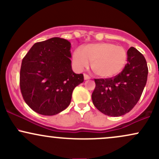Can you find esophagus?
<instances>
[{
	"mask_svg": "<svg viewBox=\"0 0 159 159\" xmlns=\"http://www.w3.org/2000/svg\"><path fill=\"white\" fill-rule=\"evenodd\" d=\"M84 79H85V80L90 79V76H89L88 75H87V74H84Z\"/></svg>",
	"mask_w": 159,
	"mask_h": 159,
	"instance_id": "obj_1",
	"label": "esophagus"
}]
</instances>
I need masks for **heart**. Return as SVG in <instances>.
Masks as SVG:
<instances>
[{
	"instance_id": "obj_1",
	"label": "heart",
	"mask_w": 159,
	"mask_h": 159,
	"mask_svg": "<svg viewBox=\"0 0 159 159\" xmlns=\"http://www.w3.org/2000/svg\"><path fill=\"white\" fill-rule=\"evenodd\" d=\"M127 52L123 47L110 43L89 44L75 51L72 61L78 69L87 68L89 62L96 75L111 78L121 72L126 63Z\"/></svg>"
}]
</instances>
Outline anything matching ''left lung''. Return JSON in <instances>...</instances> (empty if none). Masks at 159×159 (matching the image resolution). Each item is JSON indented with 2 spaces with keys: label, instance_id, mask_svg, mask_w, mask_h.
<instances>
[{
  "label": "left lung",
  "instance_id": "obj_1",
  "mask_svg": "<svg viewBox=\"0 0 159 159\" xmlns=\"http://www.w3.org/2000/svg\"><path fill=\"white\" fill-rule=\"evenodd\" d=\"M128 63L114 77L95 78L93 103L111 116L127 114L139 101L147 81L148 67L143 54L134 47L127 52Z\"/></svg>",
  "mask_w": 159,
  "mask_h": 159
}]
</instances>
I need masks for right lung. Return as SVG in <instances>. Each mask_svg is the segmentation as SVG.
Masks as SVG:
<instances>
[{
  "label": "right lung",
  "instance_id": "obj_1",
  "mask_svg": "<svg viewBox=\"0 0 159 159\" xmlns=\"http://www.w3.org/2000/svg\"><path fill=\"white\" fill-rule=\"evenodd\" d=\"M71 43L54 37L36 43L24 57L19 84L25 102L45 116L57 114L70 104L72 91L84 81L71 66Z\"/></svg>",
  "mask_w": 159,
  "mask_h": 159
}]
</instances>
